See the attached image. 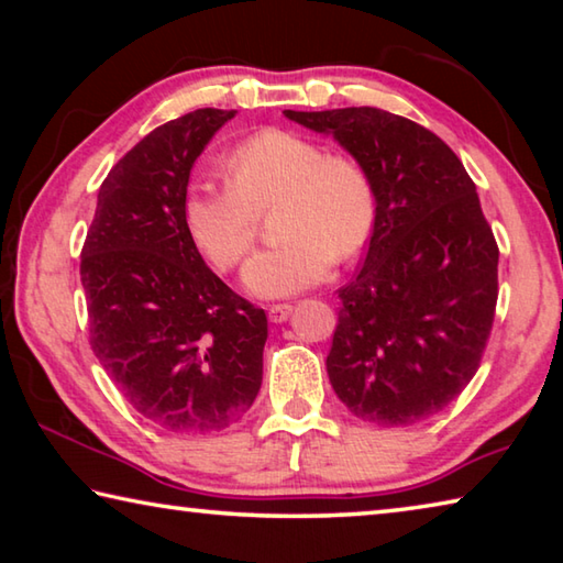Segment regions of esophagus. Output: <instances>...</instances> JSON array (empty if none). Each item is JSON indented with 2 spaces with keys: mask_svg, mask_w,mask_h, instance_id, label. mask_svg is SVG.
<instances>
[{
  "mask_svg": "<svg viewBox=\"0 0 563 563\" xmlns=\"http://www.w3.org/2000/svg\"><path fill=\"white\" fill-rule=\"evenodd\" d=\"M290 312H292V305H271L268 308V318H271V322H285L290 318Z\"/></svg>",
  "mask_w": 563,
  "mask_h": 563,
  "instance_id": "esophagus-1",
  "label": "esophagus"
}]
</instances>
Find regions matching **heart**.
Here are the masks:
<instances>
[{
  "label": "heart",
  "instance_id": "1",
  "mask_svg": "<svg viewBox=\"0 0 563 563\" xmlns=\"http://www.w3.org/2000/svg\"><path fill=\"white\" fill-rule=\"evenodd\" d=\"M231 184L196 178L184 198L188 233L216 268L231 271L255 238L258 211L280 201L283 243L255 253L245 288L265 300L292 298L330 278L375 225V190L357 161L328 154L292 131H261L225 161Z\"/></svg>",
  "mask_w": 563,
  "mask_h": 563
}]
</instances>
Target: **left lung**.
<instances>
[{
	"mask_svg": "<svg viewBox=\"0 0 563 563\" xmlns=\"http://www.w3.org/2000/svg\"><path fill=\"white\" fill-rule=\"evenodd\" d=\"M325 133L375 190V225L328 355L352 415L407 427L440 412L479 367L497 308L499 247L476 186L440 136L373 107L283 111Z\"/></svg>",
	"mask_w": 563,
	"mask_h": 563,
	"instance_id": "obj_1",
	"label": "left lung"
}]
</instances>
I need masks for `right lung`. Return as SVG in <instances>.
Masks as SVG:
<instances>
[{"mask_svg": "<svg viewBox=\"0 0 563 563\" xmlns=\"http://www.w3.org/2000/svg\"><path fill=\"white\" fill-rule=\"evenodd\" d=\"M235 111L198 109L141 139L99 188L81 285L91 347L161 430H225L258 397L268 318L208 268L188 233L190 168Z\"/></svg>", "mask_w": 563, "mask_h": 563, "instance_id": "add662e5", "label": "right lung"}]
</instances>
